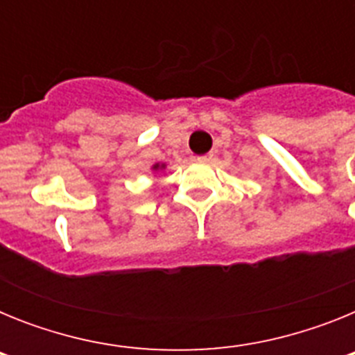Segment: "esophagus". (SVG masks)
Listing matches in <instances>:
<instances>
[{
	"label": "esophagus",
	"instance_id": "obj_1",
	"mask_svg": "<svg viewBox=\"0 0 355 355\" xmlns=\"http://www.w3.org/2000/svg\"><path fill=\"white\" fill-rule=\"evenodd\" d=\"M213 158V155L211 153H209V155H202V156H199V158H197V162H202V163H206V162H209V159Z\"/></svg>",
	"mask_w": 355,
	"mask_h": 355
}]
</instances>
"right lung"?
Returning a JSON list of instances; mask_svg holds the SVG:
<instances>
[{"label":"right lung","instance_id":"1","mask_svg":"<svg viewBox=\"0 0 355 355\" xmlns=\"http://www.w3.org/2000/svg\"><path fill=\"white\" fill-rule=\"evenodd\" d=\"M155 168H158V165H156V167H155Z\"/></svg>","mask_w":355,"mask_h":355}]
</instances>
